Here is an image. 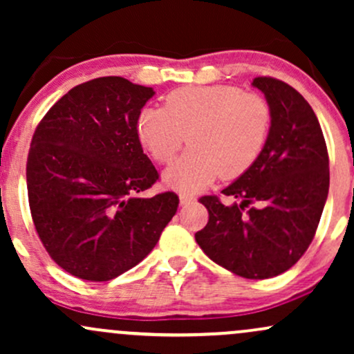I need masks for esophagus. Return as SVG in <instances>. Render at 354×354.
<instances>
[{"instance_id": "34e87169", "label": "esophagus", "mask_w": 354, "mask_h": 354, "mask_svg": "<svg viewBox=\"0 0 354 354\" xmlns=\"http://www.w3.org/2000/svg\"><path fill=\"white\" fill-rule=\"evenodd\" d=\"M180 203H181V206H188V205H191V203H194V196H193V194L181 193L180 194Z\"/></svg>"}]
</instances>
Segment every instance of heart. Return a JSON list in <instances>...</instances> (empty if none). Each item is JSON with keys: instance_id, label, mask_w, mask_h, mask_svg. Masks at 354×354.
Segmentation results:
<instances>
[{"instance_id": "b5f03b06", "label": "heart", "mask_w": 354, "mask_h": 354, "mask_svg": "<svg viewBox=\"0 0 354 354\" xmlns=\"http://www.w3.org/2000/svg\"><path fill=\"white\" fill-rule=\"evenodd\" d=\"M271 109L263 96L231 84L185 86L169 93L163 108H143L136 133L158 163H169L185 143V154L165 173L169 186L200 191L221 174L241 176L265 149Z\"/></svg>"}]
</instances>
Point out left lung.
I'll return each instance as SVG.
<instances>
[{"label":"left lung","mask_w":354,"mask_h":354,"mask_svg":"<svg viewBox=\"0 0 354 354\" xmlns=\"http://www.w3.org/2000/svg\"><path fill=\"white\" fill-rule=\"evenodd\" d=\"M253 86L271 109L266 146L221 191L233 205L201 198L209 219L194 238L216 265L266 279L290 270L311 245L330 189V160L318 118L295 88L268 76L254 78Z\"/></svg>","instance_id":"left-lung-1"}]
</instances>
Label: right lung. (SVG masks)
I'll return each instance as SVG.
<instances>
[{
  "mask_svg": "<svg viewBox=\"0 0 354 354\" xmlns=\"http://www.w3.org/2000/svg\"><path fill=\"white\" fill-rule=\"evenodd\" d=\"M154 89L121 76L78 84L44 115L26 163L36 233L56 265L109 281L151 253L180 198H143L158 176L136 133Z\"/></svg>",
  "mask_w": 354,
  "mask_h": 354,
  "instance_id": "obj_1",
  "label": "right lung"
}]
</instances>
